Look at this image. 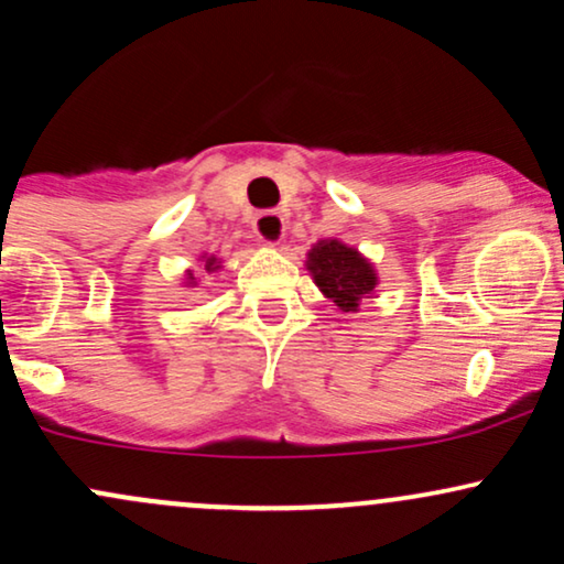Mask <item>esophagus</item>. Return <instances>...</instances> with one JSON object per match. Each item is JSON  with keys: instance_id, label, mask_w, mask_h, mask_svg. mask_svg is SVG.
Returning a JSON list of instances; mask_svg holds the SVG:
<instances>
[{"instance_id": "34e87169", "label": "esophagus", "mask_w": 564, "mask_h": 564, "mask_svg": "<svg viewBox=\"0 0 564 564\" xmlns=\"http://www.w3.org/2000/svg\"><path fill=\"white\" fill-rule=\"evenodd\" d=\"M254 232L264 243H278L283 238V217L278 212H260L254 219Z\"/></svg>"}]
</instances>
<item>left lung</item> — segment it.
Masks as SVG:
<instances>
[{
    "mask_svg": "<svg viewBox=\"0 0 564 564\" xmlns=\"http://www.w3.org/2000/svg\"><path fill=\"white\" fill-rule=\"evenodd\" d=\"M307 262L323 294L332 296L345 313L358 307L360 296L371 294L377 286L371 264L358 251L339 241H321L310 251Z\"/></svg>",
    "mask_w": 564,
    "mask_h": 564,
    "instance_id": "8db88e82",
    "label": "left lung"
}]
</instances>
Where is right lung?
Segmentation results:
<instances>
[{
  "mask_svg": "<svg viewBox=\"0 0 564 564\" xmlns=\"http://www.w3.org/2000/svg\"><path fill=\"white\" fill-rule=\"evenodd\" d=\"M212 262H215V260H209V268H212Z\"/></svg>",
  "mask_w": 564,
  "mask_h": 564,
  "instance_id": "1",
  "label": "right lung"
}]
</instances>
